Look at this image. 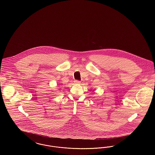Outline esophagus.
I'll list each match as a JSON object with an SVG mask.
<instances>
[{
	"label": "esophagus",
	"instance_id": "esophagus-1",
	"mask_svg": "<svg viewBox=\"0 0 155 155\" xmlns=\"http://www.w3.org/2000/svg\"><path fill=\"white\" fill-rule=\"evenodd\" d=\"M74 82H75V84H80L81 82L80 81H78V80H75V81H74Z\"/></svg>",
	"mask_w": 155,
	"mask_h": 155
}]
</instances>
